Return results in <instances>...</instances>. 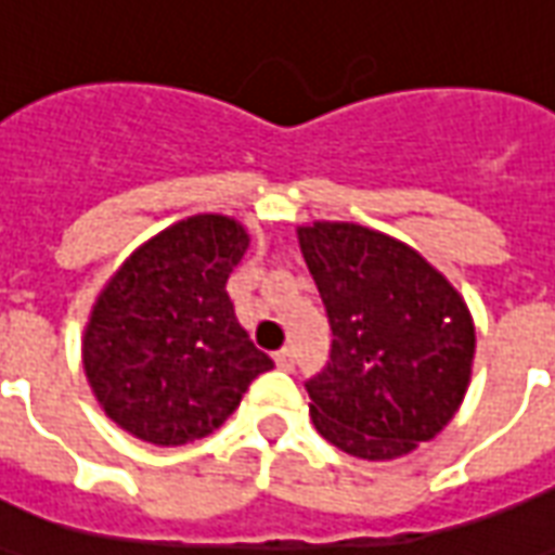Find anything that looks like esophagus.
Listing matches in <instances>:
<instances>
[{
    "label": "esophagus",
    "instance_id": "1",
    "mask_svg": "<svg viewBox=\"0 0 555 555\" xmlns=\"http://www.w3.org/2000/svg\"><path fill=\"white\" fill-rule=\"evenodd\" d=\"M273 359H276V364L282 371H291V367H294V350H291V347H282Z\"/></svg>",
    "mask_w": 555,
    "mask_h": 555
}]
</instances>
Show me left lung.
Returning <instances> with one entry per match:
<instances>
[{
    "label": "left lung",
    "instance_id": "left-lung-1",
    "mask_svg": "<svg viewBox=\"0 0 555 555\" xmlns=\"http://www.w3.org/2000/svg\"><path fill=\"white\" fill-rule=\"evenodd\" d=\"M297 237L332 326L330 364L306 382L314 429L367 462L433 441L474 367L462 294L417 249L367 225L318 220Z\"/></svg>",
    "mask_w": 555,
    "mask_h": 555
}]
</instances>
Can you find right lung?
<instances>
[{"instance_id":"add662e5","label":"right lung","mask_w":555,"mask_h":555,"mask_svg":"<svg viewBox=\"0 0 555 555\" xmlns=\"http://www.w3.org/2000/svg\"><path fill=\"white\" fill-rule=\"evenodd\" d=\"M246 246L237 220L194 215L138 246L108 279L81 359L93 397L120 429L158 447L205 438L273 367L225 294Z\"/></svg>"}]
</instances>
